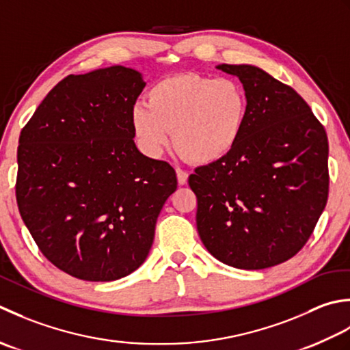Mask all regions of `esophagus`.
<instances>
[{"label":"esophagus","mask_w":350,"mask_h":350,"mask_svg":"<svg viewBox=\"0 0 350 350\" xmlns=\"http://www.w3.org/2000/svg\"><path fill=\"white\" fill-rule=\"evenodd\" d=\"M176 178H178V183L184 185L189 180V174L185 172V170H183L181 167H176Z\"/></svg>","instance_id":"1"}]
</instances>
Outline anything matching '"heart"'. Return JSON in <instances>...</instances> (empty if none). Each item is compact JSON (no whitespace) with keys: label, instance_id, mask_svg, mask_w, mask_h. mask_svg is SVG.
<instances>
[{"label":"heart","instance_id":"obj_1","mask_svg":"<svg viewBox=\"0 0 350 350\" xmlns=\"http://www.w3.org/2000/svg\"><path fill=\"white\" fill-rule=\"evenodd\" d=\"M249 101L243 85L232 78L180 74L157 81L148 103L131 109V128L148 155L170 144L196 165H210L230 154L240 140Z\"/></svg>","mask_w":350,"mask_h":350}]
</instances>
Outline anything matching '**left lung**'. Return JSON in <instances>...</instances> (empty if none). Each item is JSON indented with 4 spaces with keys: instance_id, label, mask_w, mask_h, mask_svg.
<instances>
[{
    "instance_id": "1",
    "label": "left lung",
    "mask_w": 350,
    "mask_h": 350,
    "mask_svg": "<svg viewBox=\"0 0 350 350\" xmlns=\"http://www.w3.org/2000/svg\"><path fill=\"white\" fill-rule=\"evenodd\" d=\"M239 77L249 109L240 140L189 176L199 237L228 266L260 270L308 241L329 191L327 135L290 85L251 65H219Z\"/></svg>"
}]
</instances>
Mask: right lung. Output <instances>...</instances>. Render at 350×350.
I'll return each instance as SVG.
<instances>
[{
  "instance_id": "right-lung-1",
  "label": "right lung",
  "mask_w": 350,
  "mask_h": 350,
  "mask_svg": "<svg viewBox=\"0 0 350 350\" xmlns=\"http://www.w3.org/2000/svg\"><path fill=\"white\" fill-rule=\"evenodd\" d=\"M145 88L125 66L68 75L23 128L16 201L40 252L83 281L134 272L176 190L167 161L134 144L131 109Z\"/></svg>"
}]
</instances>
